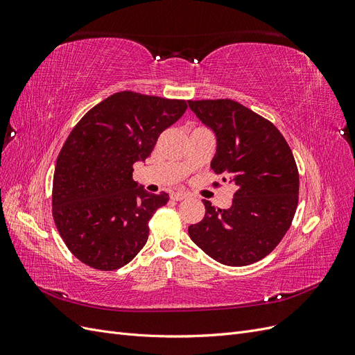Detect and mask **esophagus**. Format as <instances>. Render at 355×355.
<instances>
[{"label": "esophagus", "instance_id": "obj_1", "mask_svg": "<svg viewBox=\"0 0 355 355\" xmlns=\"http://www.w3.org/2000/svg\"><path fill=\"white\" fill-rule=\"evenodd\" d=\"M170 198L173 201H182V200L187 198V194H184V192H171Z\"/></svg>", "mask_w": 355, "mask_h": 355}]
</instances>
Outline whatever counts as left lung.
I'll return each instance as SVG.
<instances>
[{"label": "left lung", "mask_w": 355, "mask_h": 355, "mask_svg": "<svg viewBox=\"0 0 355 355\" xmlns=\"http://www.w3.org/2000/svg\"><path fill=\"white\" fill-rule=\"evenodd\" d=\"M191 111L216 136L211 168L237 187L232 206L206 214L188 234L211 259L244 266L270 254L292 225L299 173L286 139L263 116L230 99L189 101Z\"/></svg>", "instance_id": "8db88e82"}]
</instances>
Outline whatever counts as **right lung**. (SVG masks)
Instances as JSON below:
<instances>
[{
  "mask_svg": "<svg viewBox=\"0 0 355 355\" xmlns=\"http://www.w3.org/2000/svg\"><path fill=\"white\" fill-rule=\"evenodd\" d=\"M187 108L185 101L120 92L72 128L53 176V219L83 263L112 271L142 250L148 222L168 194L145 191L133 180V164L151 155Z\"/></svg>",
  "mask_w": 355,
  "mask_h": 355,
  "instance_id": "obj_1",
  "label": "right lung"
}]
</instances>
